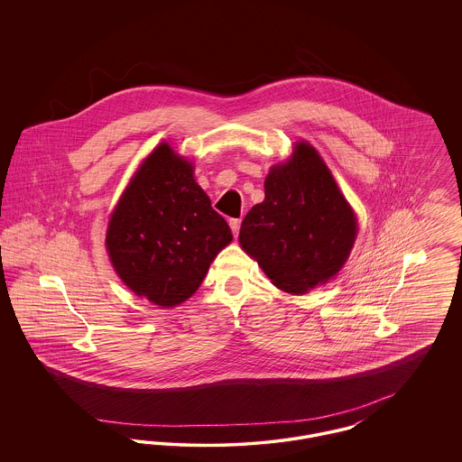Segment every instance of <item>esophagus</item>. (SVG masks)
Here are the masks:
<instances>
[{
    "mask_svg": "<svg viewBox=\"0 0 462 462\" xmlns=\"http://www.w3.org/2000/svg\"><path fill=\"white\" fill-rule=\"evenodd\" d=\"M228 223H230V228H232V232H234V236L237 237V236H239V228H241V220H239V218H232Z\"/></svg>",
    "mask_w": 462,
    "mask_h": 462,
    "instance_id": "34e87169",
    "label": "esophagus"
}]
</instances>
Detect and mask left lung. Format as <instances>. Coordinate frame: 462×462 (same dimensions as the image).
Segmentation results:
<instances>
[{"instance_id":"left-lung-1","label":"left lung","mask_w":462,"mask_h":462,"mask_svg":"<svg viewBox=\"0 0 462 462\" xmlns=\"http://www.w3.org/2000/svg\"><path fill=\"white\" fill-rule=\"evenodd\" d=\"M356 218L319 152L298 142L272 166L264 200L242 221L239 242L279 289L305 294L330 281L350 256Z\"/></svg>"}]
</instances>
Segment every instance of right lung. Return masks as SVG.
<instances>
[{"mask_svg":"<svg viewBox=\"0 0 462 462\" xmlns=\"http://www.w3.org/2000/svg\"><path fill=\"white\" fill-rule=\"evenodd\" d=\"M230 241V226L196 183L192 162L161 143L119 199L106 245L117 275L136 296L171 308L198 291Z\"/></svg>","mask_w":462,"mask_h":462,"instance_id":"add662e5","label":"right lung"}]
</instances>
